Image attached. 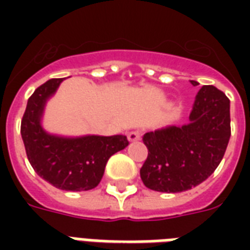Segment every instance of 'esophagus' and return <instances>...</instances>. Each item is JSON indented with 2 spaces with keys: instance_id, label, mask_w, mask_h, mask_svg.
Instances as JSON below:
<instances>
[{
  "instance_id": "34e87169",
  "label": "esophagus",
  "mask_w": 250,
  "mask_h": 250,
  "mask_svg": "<svg viewBox=\"0 0 250 250\" xmlns=\"http://www.w3.org/2000/svg\"><path fill=\"white\" fill-rule=\"evenodd\" d=\"M128 141L130 142H136V141H139V139H141V136H142V132L141 131H138V130H135V131H130V132H128Z\"/></svg>"
}]
</instances>
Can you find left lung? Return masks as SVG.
I'll use <instances>...</instances> for the list:
<instances>
[{"label":"left lung","instance_id":"obj_1","mask_svg":"<svg viewBox=\"0 0 250 250\" xmlns=\"http://www.w3.org/2000/svg\"><path fill=\"white\" fill-rule=\"evenodd\" d=\"M188 119V125H170L143 135L148 155L141 178L146 188L162 193L186 191L202 184L218 167L230 139L229 99L213 85H204Z\"/></svg>","mask_w":250,"mask_h":250}]
</instances>
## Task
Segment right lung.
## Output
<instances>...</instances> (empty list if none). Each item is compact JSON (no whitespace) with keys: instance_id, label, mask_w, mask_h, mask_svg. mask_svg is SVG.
Masks as SVG:
<instances>
[{"instance_id":"1","label":"right lung","mask_w":250,"mask_h":250,"mask_svg":"<svg viewBox=\"0 0 250 250\" xmlns=\"http://www.w3.org/2000/svg\"><path fill=\"white\" fill-rule=\"evenodd\" d=\"M62 82L51 79L32 93L21 120V136L29 163L41 178L66 191H85L98 186L109 157L128 146V141L125 135L64 138L42 130L46 100Z\"/></svg>"}]
</instances>
